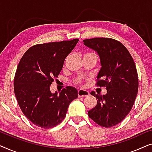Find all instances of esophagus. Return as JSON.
I'll use <instances>...</instances> for the list:
<instances>
[{
    "label": "esophagus",
    "instance_id": "esophagus-1",
    "mask_svg": "<svg viewBox=\"0 0 152 152\" xmlns=\"http://www.w3.org/2000/svg\"><path fill=\"white\" fill-rule=\"evenodd\" d=\"M90 95L88 91L86 90H83V89H80V90L78 91V96L80 97H87Z\"/></svg>",
    "mask_w": 152,
    "mask_h": 152
}]
</instances>
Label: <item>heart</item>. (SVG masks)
Masks as SVG:
<instances>
[{
	"instance_id": "obj_1",
	"label": "heart",
	"mask_w": 152,
	"mask_h": 152,
	"mask_svg": "<svg viewBox=\"0 0 152 152\" xmlns=\"http://www.w3.org/2000/svg\"><path fill=\"white\" fill-rule=\"evenodd\" d=\"M87 54H89V53H87ZM82 78H81V77H78V78L76 79V82L77 83H81V82H82Z\"/></svg>"
}]
</instances>
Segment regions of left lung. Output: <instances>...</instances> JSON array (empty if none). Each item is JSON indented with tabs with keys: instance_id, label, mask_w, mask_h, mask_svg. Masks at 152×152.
<instances>
[{
	"instance_id": "left-lung-1",
	"label": "left lung",
	"mask_w": 152,
	"mask_h": 152,
	"mask_svg": "<svg viewBox=\"0 0 152 152\" xmlns=\"http://www.w3.org/2000/svg\"><path fill=\"white\" fill-rule=\"evenodd\" d=\"M83 41L99 55L101 68L97 85L105 86L107 91L105 95L91 93L97 102L88 111V116L102 126H113L125 118L136 100L138 88L136 65L128 50L115 39L102 37Z\"/></svg>"
}]
</instances>
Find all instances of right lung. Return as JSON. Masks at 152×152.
<instances>
[{
    "label": "right lung",
    "mask_w": 152,
    "mask_h": 152,
    "mask_svg": "<svg viewBox=\"0 0 152 152\" xmlns=\"http://www.w3.org/2000/svg\"><path fill=\"white\" fill-rule=\"evenodd\" d=\"M78 39L38 44L23 56L14 77V94L26 117L35 125L53 128L66 117L69 104L77 98V90L67 86L59 94L50 85L62 70L66 57Z\"/></svg>",
    "instance_id": "right-lung-1"
}]
</instances>
